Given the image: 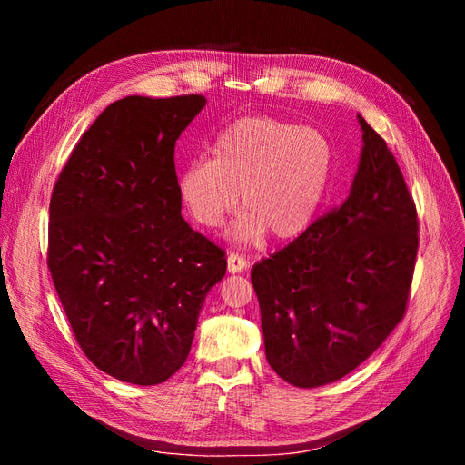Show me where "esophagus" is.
<instances>
[{
	"instance_id": "obj_1",
	"label": "esophagus",
	"mask_w": 465,
	"mask_h": 465,
	"mask_svg": "<svg viewBox=\"0 0 465 465\" xmlns=\"http://www.w3.org/2000/svg\"><path fill=\"white\" fill-rule=\"evenodd\" d=\"M248 267V262H246V258L244 256H241V254H229V258H227V270H229V273H241V272H244Z\"/></svg>"
}]
</instances>
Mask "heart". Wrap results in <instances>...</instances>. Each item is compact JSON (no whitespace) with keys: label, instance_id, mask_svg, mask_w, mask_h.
I'll return each mask as SVG.
<instances>
[{"label":"heart","instance_id":"heart-1","mask_svg":"<svg viewBox=\"0 0 465 465\" xmlns=\"http://www.w3.org/2000/svg\"><path fill=\"white\" fill-rule=\"evenodd\" d=\"M331 174L333 147L322 132L272 116H246L217 135L213 159L184 164L176 188L203 229L219 227L241 198L246 209L231 229L236 242H258L265 232L292 241L316 219Z\"/></svg>","mask_w":465,"mask_h":465}]
</instances>
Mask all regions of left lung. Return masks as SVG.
Returning <instances> with one entry per match:
<instances>
[{
  "instance_id": "1",
  "label": "left lung",
  "mask_w": 465,
  "mask_h": 465,
  "mask_svg": "<svg viewBox=\"0 0 465 465\" xmlns=\"http://www.w3.org/2000/svg\"><path fill=\"white\" fill-rule=\"evenodd\" d=\"M349 198L252 267L265 357L297 388L335 382L405 314L419 248L415 203L393 154L361 114Z\"/></svg>"
}]
</instances>
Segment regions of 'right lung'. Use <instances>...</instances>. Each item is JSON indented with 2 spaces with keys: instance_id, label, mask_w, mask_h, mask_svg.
Returning a JSON list of instances; mask_svg holds the SVG:
<instances>
[{
  "instance_id": "obj_1",
  "label": "right lung",
  "mask_w": 465,
  "mask_h": 465,
  "mask_svg": "<svg viewBox=\"0 0 465 465\" xmlns=\"http://www.w3.org/2000/svg\"><path fill=\"white\" fill-rule=\"evenodd\" d=\"M205 96H125L83 134L50 200L48 267L94 367L154 386L186 362L224 252L182 219L174 145Z\"/></svg>"
}]
</instances>
